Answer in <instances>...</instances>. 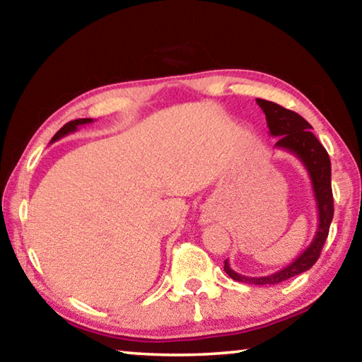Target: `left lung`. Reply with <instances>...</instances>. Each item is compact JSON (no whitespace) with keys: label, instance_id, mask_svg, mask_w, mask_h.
<instances>
[{"label":"left lung","instance_id":"8db88e82","mask_svg":"<svg viewBox=\"0 0 362 362\" xmlns=\"http://www.w3.org/2000/svg\"><path fill=\"white\" fill-rule=\"evenodd\" d=\"M257 103L265 113L269 136L278 137V142L274 144V146L292 153L305 166L306 173L310 175L317 207V230L313 241L296 260L283 269H279V272L262 278H250L236 273L235 269L230 268L228 260H225L223 269L231 279L246 284L267 286L283 283L286 279L297 276V274L310 269L320 259L324 243L327 240L330 222H332L334 217V196L332 183H330V159L326 148L311 132L313 127H311L310 122L303 119L298 113L281 107L274 102L257 99Z\"/></svg>","mask_w":362,"mask_h":362}]
</instances>
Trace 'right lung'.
<instances>
[{"label":"right lung","instance_id":"right-lung-1","mask_svg":"<svg viewBox=\"0 0 362 362\" xmlns=\"http://www.w3.org/2000/svg\"><path fill=\"white\" fill-rule=\"evenodd\" d=\"M93 121H94L93 118H81V119H75V121H70V122H66V124L62 127V129L57 131L56 136L52 137L51 144L57 142L59 139H62V137H65V136H69V134L76 132V131H78V126H83V124H90V122H93Z\"/></svg>","mask_w":362,"mask_h":362}]
</instances>
